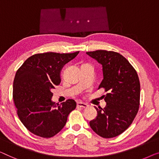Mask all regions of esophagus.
I'll use <instances>...</instances> for the list:
<instances>
[{
  "label": "esophagus",
  "instance_id": "esophagus-1",
  "mask_svg": "<svg viewBox=\"0 0 159 159\" xmlns=\"http://www.w3.org/2000/svg\"><path fill=\"white\" fill-rule=\"evenodd\" d=\"M77 107H82V108H88V107H89V105L87 104H85V103H83V102H78Z\"/></svg>",
  "mask_w": 159,
  "mask_h": 159
}]
</instances>
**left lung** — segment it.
Segmentation results:
<instances>
[{
  "mask_svg": "<svg viewBox=\"0 0 159 159\" xmlns=\"http://www.w3.org/2000/svg\"><path fill=\"white\" fill-rule=\"evenodd\" d=\"M87 55L102 65L103 79L99 86L107 93V105L98 109L97 116L89 122L97 135L111 138L128 128L140 105V85L137 72L126 58L113 51L96 50Z\"/></svg>",
  "mask_w": 159,
  "mask_h": 159,
  "instance_id": "obj_1",
  "label": "left lung"
}]
</instances>
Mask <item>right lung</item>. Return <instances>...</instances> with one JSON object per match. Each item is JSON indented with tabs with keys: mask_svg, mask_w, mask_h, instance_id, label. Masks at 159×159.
Returning <instances> with one entry per match:
<instances>
[{
	"mask_svg": "<svg viewBox=\"0 0 159 159\" xmlns=\"http://www.w3.org/2000/svg\"><path fill=\"white\" fill-rule=\"evenodd\" d=\"M79 53L35 54L18 69L13 99L20 120L32 133L42 138L53 137L63 128L68 115L76 107L73 99L57 105L51 99L52 89L61 81L62 67Z\"/></svg>",
	"mask_w": 159,
	"mask_h": 159,
	"instance_id": "right-lung-1",
	"label": "right lung"
}]
</instances>
